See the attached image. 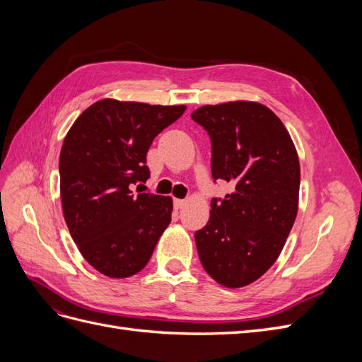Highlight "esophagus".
<instances>
[{"label":"esophagus","mask_w":362,"mask_h":362,"mask_svg":"<svg viewBox=\"0 0 362 362\" xmlns=\"http://www.w3.org/2000/svg\"><path fill=\"white\" fill-rule=\"evenodd\" d=\"M185 205V201L184 199H175L173 201V206L177 208V210H181V208Z\"/></svg>","instance_id":"obj_1"}]
</instances>
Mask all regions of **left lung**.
<instances>
[{
  "instance_id": "8db88e82",
  "label": "left lung",
  "mask_w": 362,
  "mask_h": 362,
  "mask_svg": "<svg viewBox=\"0 0 362 362\" xmlns=\"http://www.w3.org/2000/svg\"><path fill=\"white\" fill-rule=\"evenodd\" d=\"M211 139L214 180L234 184L213 199L194 233L205 272L228 288L249 286L275 264L299 204L300 166L293 140L269 107L252 101L202 105L192 113Z\"/></svg>"
}]
</instances>
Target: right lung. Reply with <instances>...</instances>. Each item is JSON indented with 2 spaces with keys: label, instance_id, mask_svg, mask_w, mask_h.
<instances>
[{
  "label": "right lung",
  "instance_id": "obj_1",
  "mask_svg": "<svg viewBox=\"0 0 362 362\" xmlns=\"http://www.w3.org/2000/svg\"><path fill=\"white\" fill-rule=\"evenodd\" d=\"M185 105L101 100L76 117L60 151V196L71 237L92 267L110 278L144 269L170 223V196L137 194L146 152ZM141 185V184H140Z\"/></svg>",
  "mask_w": 362,
  "mask_h": 362
}]
</instances>
